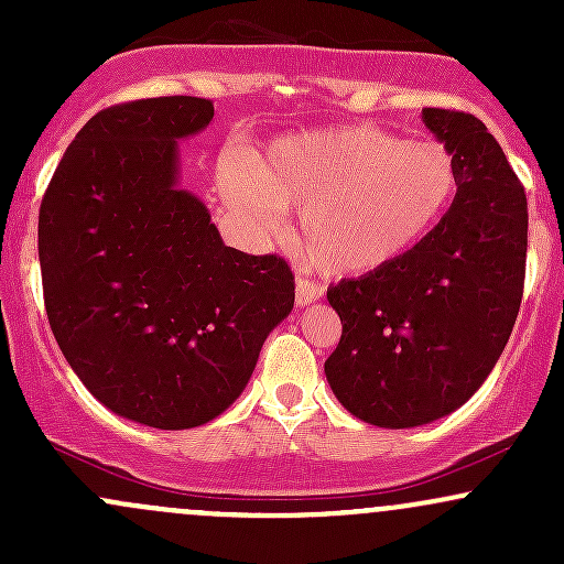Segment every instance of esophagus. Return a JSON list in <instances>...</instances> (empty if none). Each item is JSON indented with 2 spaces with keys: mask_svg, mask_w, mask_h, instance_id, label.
<instances>
[{
  "mask_svg": "<svg viewBox=\"0 0 564 564\" xmlns=\"http://www.w3.org/2000/svg\"><path fill=\"white\" fill-rule=\"evenodd\" d=\"M322 294H324L322 283H314V281H308V278L297 275V289H294V300H297L300 308H305V305L316 303V300L322 297Z\"/></svg>",
  "mask_w": 564,
  "mask_h": 564,
  "instance_id": "obj_1",
  "label": "esophagus"
}]
</instances>
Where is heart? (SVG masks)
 I'll list each match as a JSON object with an SVG mask.
<instances>
[{
    "instance_id": "heart-1",
    "label": "heart",
    "mask_w": 564,
    "mask_h": 564,
    "mask_svg": "<svg viewBox=\"0 0 564 564\" xmlns=\"http://www.w3.org/2000/svg\"><path fill=\"white\" fill-rule=\"evenodd\" d=\"M456 161L436 141H403L373 124L272 141L253 166L220 172L224 202L275 231L300 207V248L329 275H368L409 253L456 196Z\"/></svg>"
}]
</instances>
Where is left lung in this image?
<instances>
[{"instance_id":"8db88e82","label":"left lung","mask_w":564,"mask_h":564,"mask_svg":"<svg viewBox=\"0 0 564 564\" xmlns=\"http://www.w3.org/2000/svg\"><path fill=\"white\" fill-rule=\"evenodd\" d=\"M456 161L440 224L377 272L327 289L344 333L324 362L340 406L379 429H414L464 406L497 366L524 294L527 196L477 117L423 108Z\"/></svg>"}]
</instances>
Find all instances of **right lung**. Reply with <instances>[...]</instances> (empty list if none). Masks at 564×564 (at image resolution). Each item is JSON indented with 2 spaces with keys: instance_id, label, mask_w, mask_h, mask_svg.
<instances>
[{
  "instance_id": "1",
  "label": "right lung",
  "mask_w": 564,
  "mask_h": 564,
  "mask_svg": "<svg viewBox=\"0 0 564 564\" xmlns=\"http://www.w3.org/2000/svg\"><path fill=\"white\" fill-rule=\"evenodd\" d=\"M213 113L191 95L104 108L40 204L51 333L84 388L150 429H196L226 412L294 308L286 261L224 246L202 198L180 187L176 141Z\"/></svg>"
}]
</instances>
